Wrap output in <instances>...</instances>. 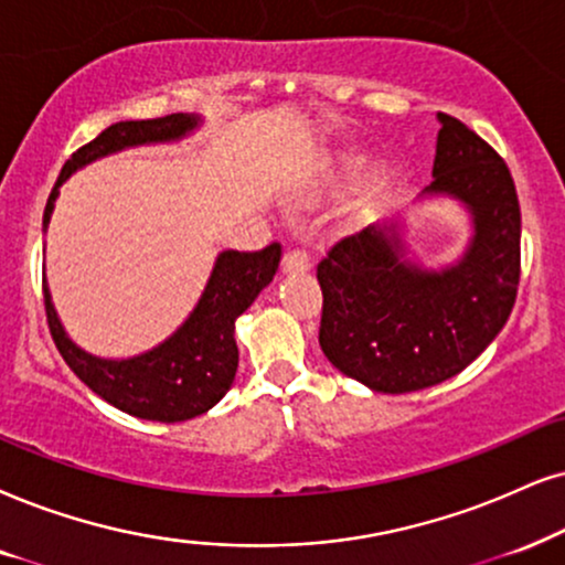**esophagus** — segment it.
<instances>
[{"label": "esophagus", "mask_w": 565, "mask_h": 565, "mask_svg": "<svg viewBox=\"0 0 565 565\" xmlns=\"http://www.w3.org/2000/svg\"><path fill=\"white\" fill-rule=\"evenodd\" d=\"M281 268L284 274H305V270L310 268V255H307L302 247H291L284 253Z\"/></svg>", "instance_id": "1"}]
</instances>
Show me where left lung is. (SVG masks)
I'll use <instances>...</instances> for the list:
<instances>
[{
    "mask_svg": "<svg viewBox=\"0 0 565 565\" xmlns=\"http://www.w3.org/2000/svg\"><path fill=\"white\" fill-rule=\"evenodd\" d=\"M435 180L472 213L463 258L443 270L406 260L396 226L349 234L318 263L320 349L377 394H409L461 373L501 333L516 302L521 211L505 161L480 135L438 114Z\"/></svg>",
    "mask_w": 565,
    "mask_h": 565,
    "instance_id": "1",
    "label": "left lung"
}]
</instances>
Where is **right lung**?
<instances>
[{
    "label": "right lung",
    "instance_id": "obj_1",
    "mask_svg": "<svg viewBox=\"0 0 565 565\" xmlns=\"http://www.w3.org/2000/svg\"><path fill=\"white\" fill-rule=\"evenodd\" d=\"M198 122L200 119L190 114H167L159 119H135V122L106 127L98 138L77 148L62 167L60 180L46 200L44 226L52 218L60 184L75 169L130 146L177 140L198 127ZM278 260H281L278 242L255 253H237V249L221 253L209 287L190 318L163 344L130 360H102L75 347L56 318L52 295L44 284L49 331L70 370L104 402L140 419L184 423L216 406L232 388L239 362L234 320L268 287L278 270Z\"/></svg>",
    "mask_w": 565,
    "mask_h": 565
}]
</instances>
